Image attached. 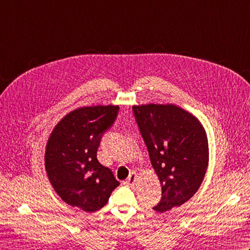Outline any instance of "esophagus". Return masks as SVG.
Here are the masks:
<instances>
[{
  "instance_id": "34e87169",
  "label": "esophagus",
  "mask_w": 250,
  "mask_h": 250,
  "mask_svg": "<svg viewBox=\"0 0 250 250\" xmlns=\"http://www.w3.org/2000/svg\"><path fill=\"white\" fill-rule=\"evenodd\" d=\"M135 180H136V174H135L134 172H132V173L129 175L128 179H126L125 182V185L129 186V187H133L134 184H135Z\"/></svg>"
}]
</instances>
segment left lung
<instances>
[{
	"instance_id": "8db88e82",
	"label": "left lung",
	"mask_w": 250,
	"mask_h": 250,
	"mask_svg": "<svg viewBox=\"0 0 250 250\" xmlns=\"http://www.w3.org/2000/svg\"><path fill=\"white\" fill-rule=\"evenodd\" d=\"M133 114L162 187L153 209L164 213L190 200L208 166V142L198 118L173 104L133 106Z\"/></svg>"
}]
</instances>
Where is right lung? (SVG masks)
Segmentation results:
<instances>
[{"label":"right lung","mask_w":250,"mask_h":250,"mask_svg":"<svg viewBox=\"0 0 250 250\" xmlns=\"http://www.w3.org/2000/svg\"><path fill=\"white\" fill-rule=\"evenodd\" d=\"M119 106H84L59 121L47 142L45 167L58 195L71 206L93 213L119 186L98 161L101 139L115 122Z\"/></svg>","instance_id":"1"}]
</instances>
